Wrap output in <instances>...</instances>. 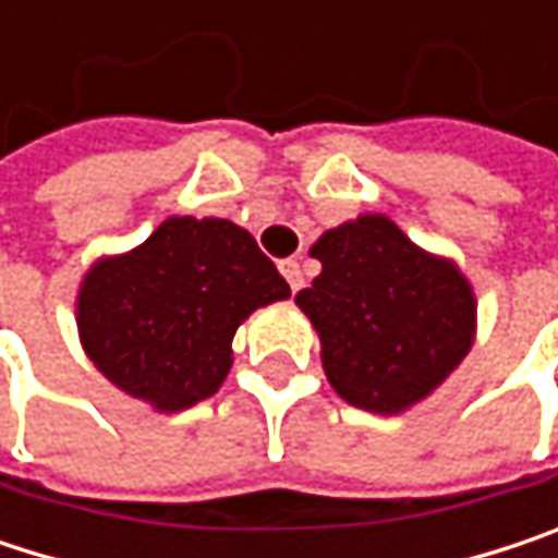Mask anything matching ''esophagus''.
<instances>
[{"label":"esophagus","instance_id":"obj_1","mask_svg":"<svg viewBox=\"0 0 558 558\" xmlns=\"http://www.w3.org/2000/svg\"><path fill=\"white\" fill-rule=\"evenodd\" d=\"M280 275L287 278V283H290V290H293V293L303 287V271H300V262H296V258L280 262Z\"/></svg>","mask_w":558,"mask_h":558}]
</instances>
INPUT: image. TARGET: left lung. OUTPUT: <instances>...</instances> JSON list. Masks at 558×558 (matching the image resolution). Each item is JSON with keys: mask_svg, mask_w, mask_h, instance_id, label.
<instances>
[{"mask_svg": "<svg viewBox=\"0 0 558 558\" xmlns=\"http://www.w3.org/2000/svg\"><path fill=\"white\" fill-rule=\"evenodd\" d=\"M323 271L296 293L323 342L329 385L352 407L400 413L469 355L475 293L456 265L416 248L385 216L329 229Z\"/></svg>", "mask_w": 558, "mask_h": 558, "instance_id": "1", "label": "left lung"}]
</instances>
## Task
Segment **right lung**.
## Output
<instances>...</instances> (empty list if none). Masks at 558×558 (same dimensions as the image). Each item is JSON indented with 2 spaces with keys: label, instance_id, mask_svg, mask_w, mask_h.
<instances>
[{
  "label": "right lung",
  "instance_id": "add662e5",
  "mask_svg": "<svg viewBox=\"0 0 558 558\" xmlns=\"http://www.w3.org/2000/svg\"><path fill=\"white\" fill-rule=\"evenodd\" d=\"M283 296L287 280L245 229L173 216L135 252L89 268L76 326L116 388L173 413L219 390L239 323Z\"/></svg>",
  "mask_w": 558,
  "mask_h": 558
}]
</instances>
